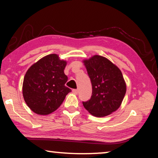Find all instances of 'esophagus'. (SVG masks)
<instances>
[{
  "mask_svg": "<svg viewBox=\"0 0 158 158\" xmlns=\"http://www.w3.org/2000/svg\"><path fill=\"white\" fill-rule=\"evenodd\" d=\"M73 92L74 93V94H77V93H78V90H77V89H73Z\"/></svg>",
  "mask_w": 158,
  "mask_h": 158,
  "instance_id": "esophagus-1",
  "label": "esophagus"
}]
</instances>
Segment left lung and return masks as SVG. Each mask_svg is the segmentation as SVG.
<instances>
[{
	"label": "left lung",
	"mask_w": 158,
	"mask_h": 158,
	"mask_svg": "<svg viewBox=\"0 0 158 158\" xmlns=\"http://www.w3.org/2000/svg\"><path fill=\"white\" fill-rule=\"evenodd\" d=\"M92 84L90 100L85 109L97 117L109 115L122 104L127 86L119 68L104 57L94 55L83 60Z\"/></svg>",
	"instance_id": "left-lung-1"
}]
</instances>
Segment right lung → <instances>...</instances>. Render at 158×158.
I'll return each mask as SVG.
<instances>
[{"mask_svg":"<svg viewBox=\"0 0 158 158\" xmlns=\"http://www.w3.org/2000/svg\"><path fill=\"white\" fill-rule=\"evenodd\" d=\"M67 64L56 54L42 57L30 67L23 78V96L30 109L40 115L52 113L60 106L71 89L64 84Z\"/></svg>","mask_w":158,"mask_h":158,"instance_id":"add662e5","label":"right lung"}]
</instances>
